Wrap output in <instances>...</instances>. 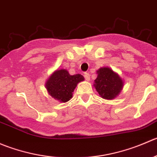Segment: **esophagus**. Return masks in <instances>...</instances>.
Returning a JSON list of instances; mask_svg holds the SVG:
<instances>
[{"mask_svg": "<svg viewBox=\"0 0 157 157\" xmlns=\"http://www.w3.org/2000/svg\"><path fill=\"white\" fill-rule=\"evenodd\" d=\"M84 77H85V80H86V81H89L90 80V75L88 73H87V72H85V73L84 74Z\"/></svg>", "mask_w": 157, "mask_h": 157, "instance_id": "34e87169", "label": "esophagus"}]
</instances>
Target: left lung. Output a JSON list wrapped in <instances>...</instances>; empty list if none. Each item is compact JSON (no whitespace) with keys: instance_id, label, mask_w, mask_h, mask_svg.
<instances>
[{"instance_id":"obj_1","label":"left lung","mask_w":157,"mask_h":157,"mask_svg":"<svg viewBox=\"0 0 157 157\" xmlns=\"http://www.w3.org/2000/svg\"><path fill=\"white\" fill-rule=\"evenodd\" d=\"M97 74L94 87L100 97L107 100L117 98L124 87V81L120 75L109 67L100 68Z\"/></svg>"}]
</instances>
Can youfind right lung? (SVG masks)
<instances>
[{
	"label": "right lung",
	"instance_id": "add662e5",
	"mask_svg": "<svg viewBox=\"0 0 157 157\" xmlns=\"http://www.w3.org/2000/svg\"><path fill=\"white\" fill-rule=\"evenodd\" d=\"M85 80L80 74L70 75L66 69H58L51 74L45 83L48 94L58 101L65 103L72 98L79 82Z\"/></svg>",
	"mask_w": 157,
	"mask_h": 157
}]
</instances>
